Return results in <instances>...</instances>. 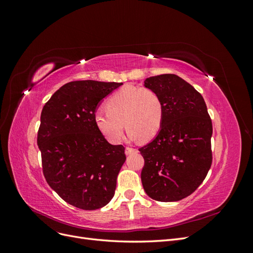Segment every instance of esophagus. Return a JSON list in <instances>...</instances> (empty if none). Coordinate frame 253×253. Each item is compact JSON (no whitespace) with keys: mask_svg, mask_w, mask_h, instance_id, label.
<instances>
[{"mask_svg":"<svg viewBox=\"0 0 253 253\" xmlns=\"http://www.w3.org/2000/svg\"><path fill=\"white\" fill-rule=\"evenodd\" d=\"M135 152H137V150H136V149H133V148H129V147L126 148V155H129V154H132V153H135Z\"/></svg>","mask_w":253,"mask_h":253,"instance_id":"esophagus-1","label":"esophagus"}]
</instances>
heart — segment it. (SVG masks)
<instances>
[{
	"label": "heart",
	"mask_w": 253,
	"mask_h": 253,
	"mask_svg": "<svg viewBox=\"0 0 253 253\" xmlns=\"http://www.w3.org/2000/svg\"><path fill=\"white\" fill-rule=\"evenodd\" d=\"M105 109L95 113L94 122L98 131L112 143L121 140L125 126L129 138L141 140L152 139L163 126L164 103L152 88L122 87L106 100Z\"/></svg>",
	"instance_id": "1"
}]
</instances>
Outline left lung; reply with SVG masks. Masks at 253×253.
Instances as JSON below:
<instances>
[{
    "label": "left lung",
    "mask_w": 253,
    "mask_h": 253,
    "mask_svg": "<svg viewBox=\"0 0 253 253\" xmlns=\"http://www.w3.org/2000/svg\"><path fill=\"white\" fill-rule=\"evenodd\" d=\"M144 86L156 90L164 103L158 134L140 148L143 189L158 202H177L200 187L212 164V121L203 96L173 74L154 76Z\"/></svg>",
    "instance_id": "8db88e82"
}]
</instances>
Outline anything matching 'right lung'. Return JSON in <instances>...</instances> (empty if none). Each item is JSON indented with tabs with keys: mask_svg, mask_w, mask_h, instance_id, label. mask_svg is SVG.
I'll use <instances>...</instances> for the list:
<instances>
[{
	"mask_svg": "<svg viewBox=\"0 0 253 253\" xmlns=\"http://www.w3.org/2000/svg\"><path fill=\"white\" fill-rule=\"evenodd\" d=\"M122 85L117 82L72 81L45 103L38 132L44 177L70 205L96 210L115 194L126 162L124 145H113L98 131L94 115L101 100Z\"/></svg>",
	"mask_w": 253,
	"mask_h": 253,
	"instance_id": "obj_1",
	"label": "right lung"
}]
</instances>
